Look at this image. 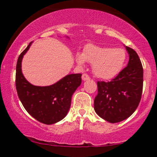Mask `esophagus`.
Returning a JSON list of instances; mask_svg holds the SVG:
<instances>
[{"label": "esophagus", "mask_w": 157, "mask_h": 157, "mask_svg": "<svg viewBox=\"0 0 157 157\" xmlns=\"http://www.w3.org/2000/svg\"><path fill=\"white\" fill-rule=\"evenodd\" d=\"M82 79L84 81L85 80H89V79H90V77L87 75V74L84 73V74H82Z\"/></svg>", "instance_id": "1"}]
</instances>
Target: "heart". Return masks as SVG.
<instances>
[{
    "instance_id": "b5f03b06",
    "label": "heart",
    "mask_w": 157,
    "mask_h": 157,
    "mask_svg": "<svg viewBox=\"0 0 157 157\" xmlns=\"http://www.w3.org/2000/svg\"><path fill=\"white\" fill-rule=\"evenodd\" d=\"M125 59L126 53L122 48L100 47L94 45L86 46L82 55L77 56L79 64H83L85 60L93 64L94 74L104 80L116 77L123 68Z\"/></svg>"
}]
</instances>
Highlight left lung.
<instances>
[{"label":"left lung","instance_id":"obj_1","mask_svg":"<svg viewBox=\"0 0 157 157\" xmlns=\"http://www.w3.org/2000/svg\"><path fill=\"white\" fill-rule=\"evenodd\" d=\"M129 54L128 66L110 82H97L94 110L106 121L116 123L128 118L137 109L143 88V68L133 48L126 46Z\"/></svg>","mask_w":157,"mask_h":157}]
</instances>
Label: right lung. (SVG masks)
<instances>
[{
    "mask_svg": "<svg viewBox=\"0 0 157 157\" xmlns=\"http://www.w3.org/2000/svg\"><path fill=\"white\" fill-rule=\"evenodd\" d=\"M32 43L17 59L15 86L23 107L37 121L46 125L60 121L71 106V96L80 86L81 74H72L49 86H36L26 80L21 71V61Z\"/></svg>",
    "mask_w": 157,
    "mask_h": 157,
    "instance_id": "obj_1",
    "label": "right lung"
}]
</instances>
